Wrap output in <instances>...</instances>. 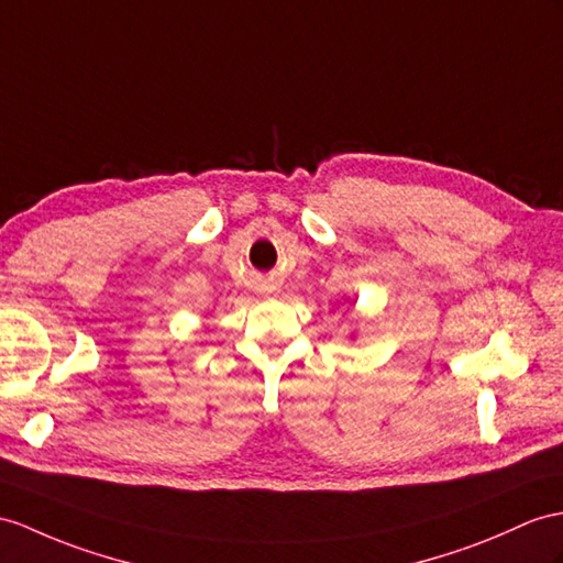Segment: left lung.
I'll use <instances>...</instances> for the list:
<instances>
[{
  "label": "left lung",
  "instance_id": "obj_1",
  "mask_svg": "<svg viewBox=\"0 0 563 563\" xmlns=\"http://www.w3.org/2000/svg\"><path fill=\"white\" fill-rule=\"evenodd\" d=\"M351 336H353V334H351Z\"/></svg>",
  "mask_w": 563,
  "mask_h": 563
}]
</instances>
